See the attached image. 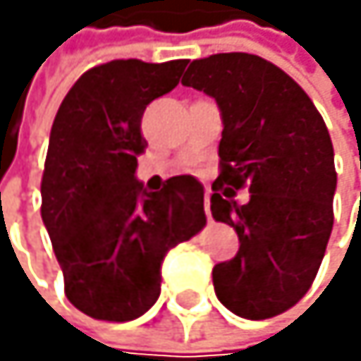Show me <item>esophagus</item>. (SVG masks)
Instances as JSON below:
<instances>
[{
  "label": "esophagus",
  "mask_w": 361,
  "mask_h": 361,
  "mask_svg": "<svg viewBox=\"0 0 361 361\" xmlns=\"http://www.w3.org/2000/svg\"><path fill=\"white\" fill-rule=\"evenodd\" d=\"M203 205H205V216H207V219H212V212H210V190H207V188H205Z\"/></svg>",
  "instance_id": "34e87169"
}]
</instances>
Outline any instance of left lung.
<instances>
[{"mask_svg":"<svg viewBox=\"0 0 361 361\" xmlns=\"http://www.w3.org/2000/svg\"><path fill=\"white\" fill-rule=\"evenodd\" d=\"M216 99L223 116L214 221L240 249L212 271L219 301L251 321L277 316L310 290L334 227L336 166L327 126L305 90L253 54L195 60L182 80ZM247 185L249 204L233 201Z\"/></svg>","mask_w":361,"mask_h":361,"instance_id":"8db88e82","label":"left lung"}]
</instances>
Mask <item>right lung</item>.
<instances>
[{
	"label": "right lung",
	"mask_w": 361,
	"mask_h": 361,
	"mask_svg": "<svg viewBox=\"0 0 361 361\" xmlns=\"http://www.w3.org/2000/svg\"><path fill=\"white\" fill-rule=\"evenodd\" d=\"M188 60L97 64L71 86L51 126L40 216L64 295L97 321L126 323L160 297L162 259L205 225L192 175L147 192L136 179L145 108L171 92Z\"/></svg>",
	"instance_id": "add662e5"
}]
</instances>
